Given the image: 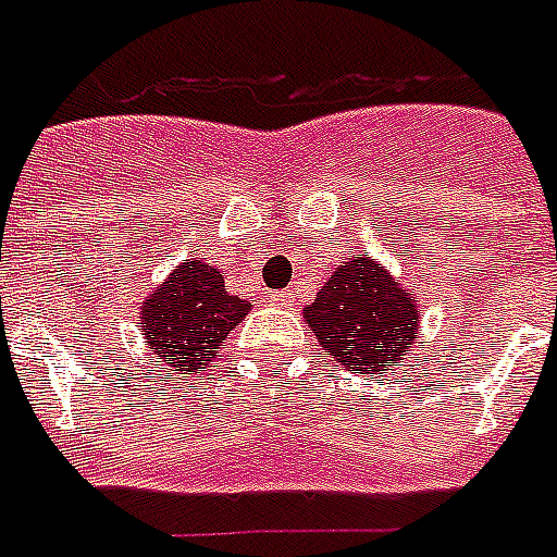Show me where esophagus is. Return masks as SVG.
Returning <instances> with one entry per match:
<instances>
[{"label":"esophagus","mask_w":557,"mask_h":557,"mask_svg":"<svg viewBox=\"0 0 557 557\" xmlns=\"http://www.w3.org/2000/svg\"><path fill=\"white\" fill-rule=\"evenodd\" d=\"M265 302H269V306H277V308H288L292 306V294H286V292H271V294H265Z\"/></svg>","instance_id":"1"}]
</instances>
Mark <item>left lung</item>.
I'll list each match as a JSON object with an SVG mask.
<instances>
[{
  "label": "left lung",
  "mask_w": 557,
  "mask_h": 557,
  "mask_svg": "<svg viewBox=\"0 0 557 557\" xmlns=\"http://www.w3.org/2000/svg\"><path fill=\"white\" fill-rule=\"evenodd\" d=\"M308 329L334 362L357 373L394 371L410 350L419 300L368 255L350 257L302 311Z\"/></svg>",
  "instance_id": "1"
}]
</instances>
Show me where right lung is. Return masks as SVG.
<instances>
[{
  "mask_svg": "<svg viewBox=\"0 0 557 557\" xmlns=\"http://www.w3.org/2000/svg\"><path fill=\"white\" fill-rule=\"evenodd\" d=\"M249 302L226 292L214 265L191 257L141 306V331L149 348L172 371H198L212 366L218 345L246 317Z\"/></svg>",
  "mask_w": 557,
  "mask_h": 557,
  "instance_id": "1",
  "label": "right lung"
}]
</instances>
